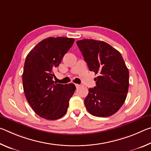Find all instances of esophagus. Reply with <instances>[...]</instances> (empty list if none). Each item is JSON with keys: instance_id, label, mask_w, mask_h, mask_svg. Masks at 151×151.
<instances>
[{"instance_id": "34e87169", "label": "esophagus", "mask_w": 151, "mask_h": 151, "mask_svg": "<svg viewBox=\"0 0 151 151\" xmlns=\"http://www.w3.org/2000/svg\"><path fill=\"white\" fill-rule=\"evenodd\" d=\"M75 86H76V87L78 88L80 87V86H81V85H78V84H75Z\"/></svg>"}]
</instances>
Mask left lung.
Segmentation results:
<instances>
[{
	"label": "left lung",
	"instance_id": "1",
	"mask_svg": "<svg viewBox=\"0 0 151 151\" xmlns=\"http://www.w3.org/2000/svg\"><path fill=\"white\" fill-rule=\"evenodd\" d=\"M76 45L89 70L99 75L94 78L96 86L88 89L85 99L86 109L93 116H111L124 104L129 89V73L123 58L101 40L83 39Z\"/></svg>",
	"mask_w": 151,
	"mask_h": 151
}]
</instances>
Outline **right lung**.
Masks as SVG:
<instances>
[{"label": "right lung", "mask_w": 151, "mask_h": 151, "mask_svg": "<svg viewBox=\"0 0 151 151\" xmlns=\"http://www.w3.org/2000/svg\"><path fill=\"white\" fill-rule=\"evenodd\" d=\"M75 39L48 37L38 43L27 56L22 84L27 101L38 115L57 120L67 111L69 100L76 86L61 85L53 81V69L57 67Z\"/></svg>", "instance_id": "right-lung-1"}]
</instances>
